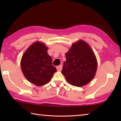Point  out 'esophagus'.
<instances>
[{
	"label": "esophagus",
	"mask_w": 121,
	"mask_h": 121,
	"mask_svg": "<svg viewBox=\"0 0 121 121\" xmlns=\"http://www.w3.org/2000/svg\"><path fill=\"white\" fill-rule=\"evenodd\" d=\"M62 65H61L56 66V69H57L58 71H61L62 70Z\"/></svg>",
	"instance_id": "esophagus-1"
}]
</instances>
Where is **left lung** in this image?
<instances>
[{
	"instance_id": "left-lung-1",
	"label": "left lung",
	"mask_w": 121,
	"mask_h": 121,
	"mask_svg": "<svg viewBox=\"0 0 121 121\" xmlns=\"http://www.w3.org/2000/svg\"><path fill=\"white\" fill-rule=\"evenodd\" d=\"M61 73L72 85L82 87L94 78L97 61L91 48L86 42L79 40L74 43L65 54Z\"/></svg>"
}]
</instances>
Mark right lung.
I'll use <instances>...</instances> for the list:
<instances>
[{
  "label": "right lung",
  "mask_w": 121,
  "mask_h": 121,
  "mask_svg": "<svg viewBox=\"0 0 121 121\" xmlns=\"http://www.w3.org/2000/svg\"><path fill=\"white\" fill-rule=\"evenodd\" d=\"M48 49L44 43L36 42L27 48L21 58V70L25 78L37 86L48 83L56 71L52 65Z\"/></svg>",
  "instance_id": "right-lung-1"
}]
</instances>
